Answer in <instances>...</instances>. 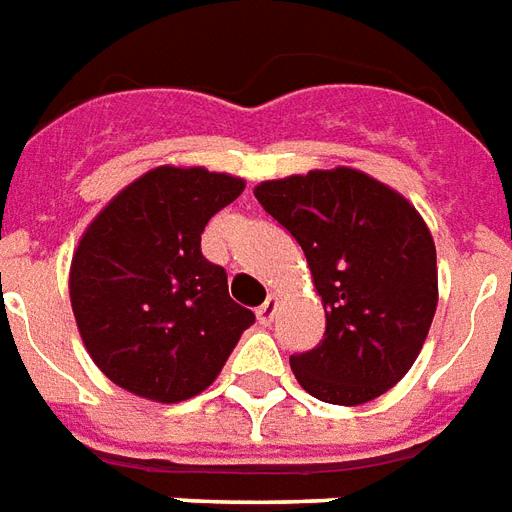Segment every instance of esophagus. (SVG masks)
<instances>
[{
	"label": "esophagus",
	"instance_id": "obj_1",
	"mask_svg": "<svg viewBox=\"0 0 512 512\" xmlns=\"http://www.w3.org/2000/svg\"><path fill=\"white\" fill-rule=\"evenodd\" d=\"M274 314H276V298L274 295H268L266 304L257 306V320H260V325H271Z\"/></svg>",
	"mask_w": 512,
	"mask_h": 512
}]
</instances>
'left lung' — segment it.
<instances>
[{"label": "left lung", "mask_w": 512, "mask_h": 512, "mask_svg": "<svg viewBox=\"0 0 512 512\" xmlns=\"http://www.w3.org/2000/svg\"><path fill=\"white\" fill-rule=\"evenodd\" d=\"M255 198L301 244L323 298V342L293 352L295 380L328 404H363L410 372L437 312V249L399 192L361 170L263 181Z\"/></svg>", "instance_id": "8db88e82"}]
</instances>
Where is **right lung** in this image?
Wrapping results in <instances>:
<instances>
[{
	"mask_svg": "<svg viewBox=\"0 0 512 512\" xmlns=\"http://www.w3.org/2000/svg\"><path fill=\"white\" fill-rule=\"evenodd\" d=\"M244 181L206 168H157L102 208L73 255L70 301L100 372L143 399L206 391L255 314L227 293L200 233Z\"/></svg>",
	"mask_w": 512,
	"mask_h": 512,
	"instance_id": "obj_1",
	"label": "right lung"
}]
</instances>
